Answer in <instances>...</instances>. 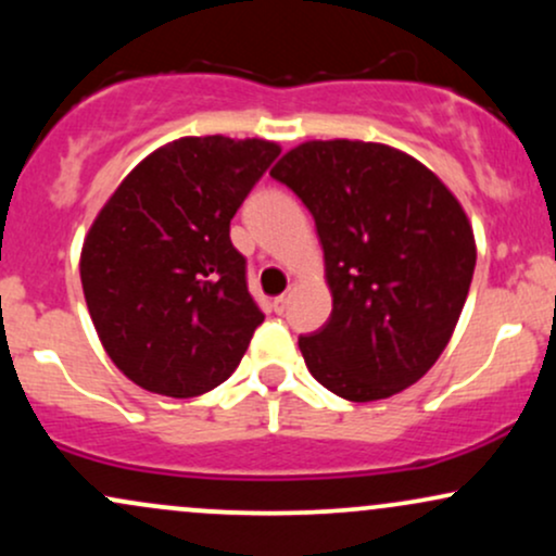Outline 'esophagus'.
I'll return each mask as SVG.
<instances>
[{
  "instance_id": "obj_1",
  "label": "esophagus",
  "mask_w": 556,
  "mask_h": 556,
  "mask_svg": "<svg viewBox=\"0 0 556 556\" xmlns=\"http://www.w3.org/2000/svg\"><path fill=\"white\" fill-rule=\"evenodd\" d=\"M287 305H290V292H285V295L274 298L271 308H274V311H277V314H285V311H287Z\"/></svg>"
}]
</instances>
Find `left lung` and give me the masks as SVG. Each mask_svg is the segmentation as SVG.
<instances>
[{
  "label": "left lung",
  "instance_id": "left-lung-1",
  "mask_svg": "<svg viewBox=\"0 0 556 556\" xmlns=\"http://www.w3.org/2000/svg\"><path fill=\"white\" fill-rule=\"evenodd\" d=\"M274 180L314 214L331 316L300 337L305 366L337 397L387 400L437 363L476 269L460 201L418 159L384 143L308 140Z\"/></svg>",
  "mask_w": 556,
  "mask_h": 556
}]
</instances>
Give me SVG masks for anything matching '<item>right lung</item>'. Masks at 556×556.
I'll return each instance as SVG.
<instances>
[{
  "label": "right lung",
  "instance_id": "add662e5",
  "mask_svg": "<svg viewBox=\"0 0 556 556\" xmlns=\"http://www.w3.org/2000/svg\"><path fill=\"white\" fill-rule=\"evenodd\" d=\"M277 156L261 138L172 140L93 219L83 295L106 355L138 387L198 397L238 368L264 314L229 222Z\"/></svg>",
  "mask_w": 556,
  "mask_h": 556
}]
</instances>
